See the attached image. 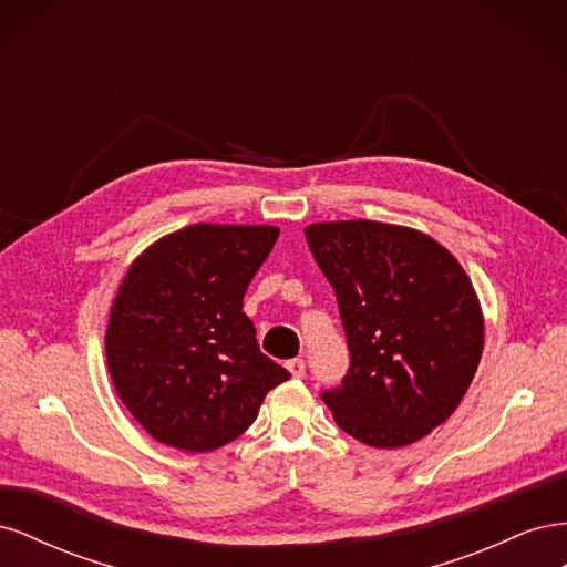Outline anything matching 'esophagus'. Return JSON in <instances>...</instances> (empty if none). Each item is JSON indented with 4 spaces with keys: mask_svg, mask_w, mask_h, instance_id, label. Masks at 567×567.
Instances as JSON below:
<instances>
[{
    "mask_svg": "<svg viewBox=\"0 0 567 567\" xmlns=\"http://www.w3.org/2000/svg\"><path fill=\"white\" fill-rule=\"evenodd\" d=\"M305 369H307L305 359H290V362H288V371L293 373L296 379H302V375H305Z\"/></svg>",
    "mask_w": 567,
    "mask_h": 567,
    "instance_id": "obj_1",
    "label": "esophagus"
}]
</instances>
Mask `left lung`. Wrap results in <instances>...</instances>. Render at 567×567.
Instances as JSON below:
<instances>
[{
	"label": "left lung",
	"instance_id": "left-lung-1",
	"mask_svg": "<svg viewBox=\"0 0 567 567\" xmlns=\"http://www.w3.org/2000/svg\"><path fill=\"white\" fill-rule=\"evenodd\" d=\"M333 286L350 369L321 400L354 440L404 447L447 421L483 354V312L466 271L431 236L383 221L305 229Z\"/></svg>",
	"mask_w": 567,
	"mask_h": 567
}]
</instances>
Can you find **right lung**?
<instances>
[{
  "instance_id": "right-lung-1",
  "label": "right lung",
  "mask_w": 567,
  "mask_h": 567,
  "mask_svg": "<svg viewBox=\"0 0 567 567\" xmlns=\"http://www.w3.org/2000/svg\"><path fill=\"white\" fill-rule=\"evenodd\" d=\"M277 227L194 225L153 244L117 290L106 359L120 400L163 444L213 452L257 419L290 373L244 312Z\"/></svg>"
}]
</instances>
